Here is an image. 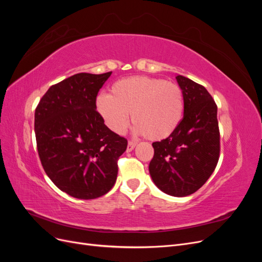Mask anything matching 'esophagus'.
<instances>
[{"mask_svg": "<svg viewBox=\"0 0 262 262\" xmlns=\"http://www.w3.org/2000/svg\"><path fill=\"white\" fill-rule=\"evenodd\" d=\"M137 146V143L136 142H133V141H129V143H128V147H126V150H128V152H131L132 149H134V147Z\"/></svg>", "mask_w": 262, "mask_h": 262, "instance_id": "1", "label": "esophagus"}]
</instances>
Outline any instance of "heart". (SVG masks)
<instances>
[{"label":"heart","instance_id":"heart-1","mask_svg":"<svg viewBox=\"0 0 262 262\" xmlns=\"http://www.w3.org/2000/svg\"><path fill=\"white\" fill-rule=\"evenodd\" d=\"M184 106V94L177 84L147 76L119 80L110 87V95L100 94L96 98L97 113L113 132L124 133L132 113L136 132L156 141L175 132Z\"/></svg>","mask_w":262,"mask_h":262}]
</instances>
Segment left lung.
<instances>
[{
	"label": "left lung",
	"mask_w": 262,
	"mask_h": 262,
	"mask_svg": "<svg viewBox=\"0 0 262 262\" xmlns=\"http://www.w3.org/2000/svg\"><path fill=\"white\" fill-rule=\"evenodd\" d=\"M176 80L184 94V118L171 136L152 144L148 170L163 192L187 196L205 184L217 165V106L204 86L182 75Z\"/></svg>",
	"instance_id": "1"
}]
</instances>
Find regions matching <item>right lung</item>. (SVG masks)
Here are the masks:
<instances>
[{
  "label": "right lung",
  "mask_w": 262,
  "mask_h": 262,
  "mask_svg": "<svg viewBox=\"0 0 262 262\" xmlns=\"http://www.w3.org/2000/svg\"><path fill=\"white\" fill-rule=\"evenodd\" d=\"M113 72L78 73L52 85L35 112L38 154L63 192L91 200L115 185L128 141L110 130L96 110L99 90Z\"/></svg>",
  "instance_id": "1"
}]
</instances>
